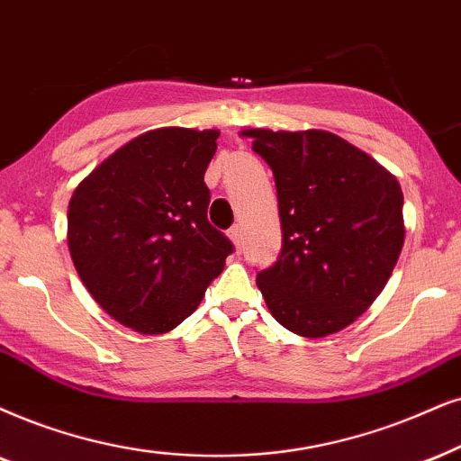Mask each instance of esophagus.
I'll list each match as a JSON object with an SVG mask.
<instances>
[{
  "instance_id": "esophagus-1",
  "label": "esophagus",
  "mask_w": 461,
  "mask_h": 461,
  "mask_svg": "<svg viewBox=\"0 0 461 461\" xmlns=\"http://www.w3.org/2000/svg\"><path fill=\"white\" fill-rule=\"evenodd\" d=\"M227 236H230V240L236 244V249H240V240H242V230L238 225L230 227V231H227Z\"/></svg>"
}]
</instances>
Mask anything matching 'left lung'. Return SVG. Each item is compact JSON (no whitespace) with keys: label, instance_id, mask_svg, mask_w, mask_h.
Masks as SVG:
<instances>
[{"label":"left lung","instance_id":"1","mask_svg":"<svg viewBox=\"0 0 461 461\" xmlns=\"http://www.w3.org/2000/svg\"><path fill=\"white\" fill-rule=\"evenodd\" d=\"M274 174L283 250L258 272L272 317L323 338L368 311L404 244L400 183L381 163L321 130H247Z\"/></svg>","mask_w":461,"mask_h":461}]
</instances>
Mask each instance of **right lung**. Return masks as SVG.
<instances>
[{
    "instance_id": "1",
    "label": "right lung",
    "mask_w": 461,
    "mask_h": 461,
    "mask_svg": "<svg viewBox=\"0 0 461 461\" xmlns=\"http://www.w3.org/2000/svg\"><path fill=\"white\" fill-rule=\"evenodd\" d=\"M217 130L161 127L130 140L76 187L68 247L80 281L110 317L166 334L200 306L234 250L208 223L203 183Z\"/></svg>"
}]
</instances>
